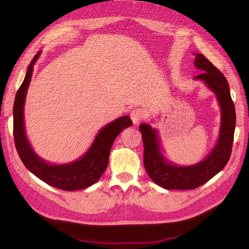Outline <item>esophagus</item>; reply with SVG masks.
Returning <instances> with one entry per match:
<instances>
[{
  "label": "esophagus",
  "mask_w": 249,
  "mask_h": 249,
  "mask_svg": "<svg viewBox=\"0 0 249 249\" xmlns=\"http://www.w3.org/2000/svg\"><path fill=\"white\" fill-rule=\"evenodd\" d=\"M130 116H131V119H132V122L134 124H138L141 121H143V119L145 118V116H146V114H145V111L144 110L137 108V109H134L132 111Z\"/></svg>",
  "instance_id": "1"
}]
</instances>
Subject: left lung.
Wrapping results in <instances>:
<instances>
[{"mask_svg":"<svg viewBox=\"0 0 249 249\" xmlns=\"http://www.w3.org/2000/svg\"><path fill=\"white\" fill-rule=\"evenodd\" d=\"M194 64L203 71L194 79L204 81L217 97L221 109L219 137L215 147L206 159L199 164L181 167L171 164L165 159L160 150L157 131L148 124H141L139 130L144 144L145 170L154 183L166 190H194L206 183L225 168L232 152L236 112L228 81L224 74L203 54L196 53Z\"/></svg>","mask_w":249,"mask_h":249,"instance_id":"left-lung-1","label":"left lung"}]
</instances>
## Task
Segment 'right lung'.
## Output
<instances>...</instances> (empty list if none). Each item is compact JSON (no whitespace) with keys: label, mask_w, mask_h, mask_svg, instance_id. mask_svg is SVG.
<instances>
[{"label":"right lung","mask_w":249,"mask_h":249,"mask_svg":"<svg viewBox=\"0 0 249 249\" xmlns=\"http://www.w3.org/2000/svg\"><path fill=\"white\" fill-rule=\"evenodd\" d=\"M41 53H38L28 67L27 74L16 92L13 106V135L15 147L23 165L42 181L59 190L72 192L83 190L93 183L104 173L108 166L109 153L113 142L124 128L132 125L130 116L119 117L101 128L91 146L82 158L64 165H51L33 150L24 131L23 107L33 67Z\"/></svg>","instance_id":"add662e5"}]
</instances>
